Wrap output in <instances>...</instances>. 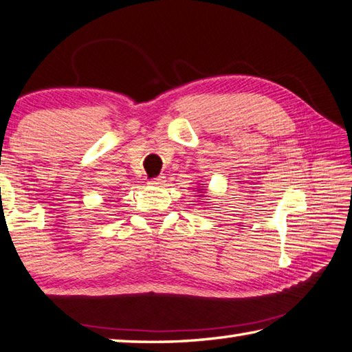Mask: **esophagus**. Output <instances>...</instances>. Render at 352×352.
<instances>
[{
	"label": "esophagus",
	"instance_id": "34e87169",
	"mask_svg": "<svg viewBox=\"0 0 352 352\" xmlns=\"http://www.w3.org/2000/svg\"><path fill=\"white\" fill-rule=\"evenodd\" d=\"M148 184H150V185H156V187H159V185L164 184V176H157V177L150 179Z\"/></svg>",
	"mask_w": 352,
	"mask_h": 352
}]
</instances>
